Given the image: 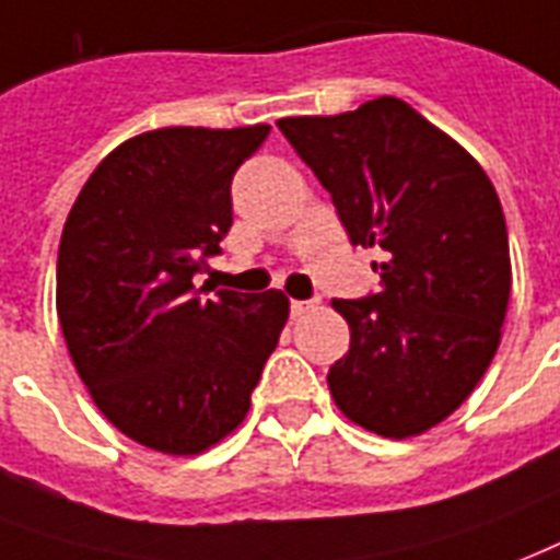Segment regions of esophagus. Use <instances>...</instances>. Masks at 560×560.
<instances>
[{
	"mask_svg": "<svg viewBox=\"0 0 560 560\" xmlns=\"http://www.w3.org/2000/svg\"><path fill=\"white\" fill-rule=\"evenodd\" d=\"M319 308V302H299V299H293V302H290V314H293V317H308L311 311H317Z\"/></svg>",
	"mask_w": 560,
	"mask_h": 560,
	"instance_id": "34e87169",
	"label": "esophagus"
}]
</instances>
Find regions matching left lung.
<instances>
[{
	"label": "left lung",
	"mask_w": 560,
	"mask_h": 560,
	"mask_svg": "<svg viewBox=\"0 0 560 560\" xmlns=\"http://www.w3.org/2000/svg\"><path fill=\"white\" fill-rule=\"evenodd\" d=\"M355 246L384 249L378 293L335 299L349 352L328 370L343 417L417 438L467 399L497 355L511 252L497 187L476 158L396 96L335 117H281Z\"/></svg>",
	"instance_id": "1"
}]
</instances>
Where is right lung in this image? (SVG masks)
I'll use <instances>...</instances> for the list:
<instances>
[{"mask_svg": "<svg viewBox=\"0 0 560 560\" xmlns=\"http://www.w3.org/2000/svg\"><path fill=\"white\" fill-rule=\"evenodd\" d=\"M270 126L143 131L102 158L58 246L55 305L75 373L108 422L190 458L246 420L290 317L281 290L196 293L232 229V176Z\"/></svg>", "mask_w": 560, "mask_h": 560, "instance_id": "obj_1", "label": "right lung"}]
</instances>
